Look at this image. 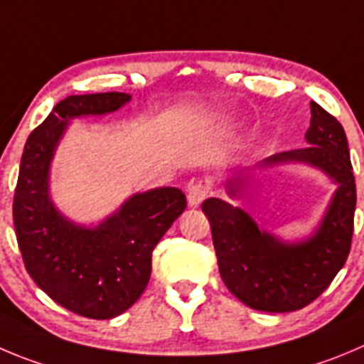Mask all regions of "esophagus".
<instances>
[{"mask_svg": "<svg viewBox=\"0 0 364 364\" xmlns=\"http://www.w3.org/2000/svg\"><path fill=\"white\" fill-rule=\"evenodd\" d=\"M208 196V188L201 183H196V185L188 186L186 190V201H188V206H199Z\"/></svg>", "mask_w": 364, "mask_h": 364, "instance_id": "1", "label": "esophagus"}]
</instances>
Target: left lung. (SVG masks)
<instances>
[{"label":"left lung","instance_id":"left-lung-1","mask_svg":"<svg viewBox=\"0 0 364 364\" xmlns=\"http://www.w3.org/2000/svg\"><path fill=\"white\" fill-rule=\"evenodd\" d=\"M311 114L307 147L269 156L226 183L230 198L239 199L250 188L251 172L259 168L304 163L323 172L338 188L307 239L282 240L259 228L246 210L219 198L206 199L201 206L212 226L220 278L233 296L255 311L304 309L331 285L350 251L355 179L348 141L341 124L316 102H311Z\"/></svg>","mask_w":364,"mask_h":364}]
</instances>
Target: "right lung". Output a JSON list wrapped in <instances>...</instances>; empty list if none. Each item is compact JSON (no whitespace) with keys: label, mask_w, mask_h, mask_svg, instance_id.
Listing matches in <instances>:
<instances>
[{"label":"right lung","mask_w":364,"mask_h":364,"mask_svg":"<svg viewBox=\"0 0 364 364\" xmlns=\"http://www.w3.org/2000/svg\"><path fill=\"white\" fill-rule=\"evenodd\" d=\"M131 102L127 93L71 95L33 129L23 151L14 226L26 271L55 304L91 320L127 311L151 278L152 250L185 212V193L161 186L134 193L97 226L73 223L50 198V168L73 118L102 117Z\"/></svg>","instance_id":"obj_1"}]
</instances>
